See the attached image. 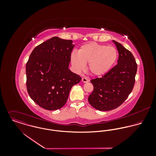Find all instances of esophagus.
<instances>
[{"label":"esophagus","mask_w":156,"mask_h":156,"mask_svg":"<svg viewBox=\"0 0 156 156\" xmlns=\"http://www.w3.org/2000/svg\"><path fill=\"white\" fill-rule=\"evenodd\" d=\"M82 81L83 82V83H87V82H89V79H88V78H87V77H83L82 79Z\"/></svg>","instance_id":"obj_1"}]
</instances>
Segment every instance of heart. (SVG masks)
<instances>
[{"label":"heart","mask_w":156,"mask_h":156,"mask_svg":"<svg viewBox=\"0 0 156 156\" xmlns=\"http://www.w3.org/2000/svg\"><path fill=\"white\" fill-rule=\"evenodd\" d=\"M118 53L113 46L91 42L82 45L78 53L71 54V62L76 71H80L88 63L89 72L94 76H102L108 73L116 63Z\"/></svg>","instance_id":"obj_1"}]
</instances>
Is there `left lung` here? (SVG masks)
<instances>
[{
  "instance_id": "left-lung-1",
  "label": "left lung",
  "mask_w": 156,
  "mask_h": 156,
  "mask_svg": "<svg viewBox=\"0 0 156 156\" xmlns=\"http://www.w3.org/2000/svg\"><path fill=\"white\" fill-rule=\"evenodd\" d=\"M119 53L118 64L101 78L92 79L94 90L88 101L95 109L108 111L117 108L132 92L135 82L137 64L132 53L113 40Z\"/></svg>"
}]
</instances>
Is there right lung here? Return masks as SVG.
<instances>
[{
  "mask_svg": "<svg viewBox=\"0 0 156 156\" xmlns=\"http://www.w3.org/2000/svg\"><path fill=\"white\" fill-rule=\"evenodd\" d=\"M72 40L52 37L37 46L26 63V87L30 97L48 111L62 108L69 91L82 78L69 69Z\"/></svg>",
  "mask_w": 156,
  "mask_h": 156,
  "instance_id": "right-lung-1",
  "label": "right lung"
}]
</instances>
